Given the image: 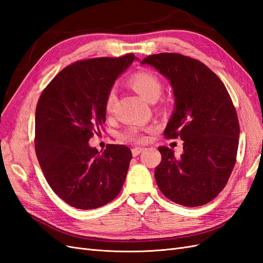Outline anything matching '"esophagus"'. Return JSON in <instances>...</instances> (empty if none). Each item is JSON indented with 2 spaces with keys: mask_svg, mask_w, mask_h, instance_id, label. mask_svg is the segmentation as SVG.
<instances>
[{
  "mask_svg": "<svg viewBox=\"0 0 263 263\" xmlns=\"http://www.w3.org/2000/svg\"><path fill=\"white\" fill-rule=\"evenodd\" d=\"M144 150V148H140V147H135V148H133L132 149V154H133V156L134 157H136V156H138L141 151Z\"/></svg>",
  "mask_w": 263,
  "mask_h": 263,
  "instance_id": "1",
  "label": "esophagus"
}]
</instances>
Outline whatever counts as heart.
<instances>
[{
    "mask_svg": "<svg viewBox=\"0 0 263 263\" xmlns=\"http://www.w3.org/2000/svg\"><path fill=\"white\" fill-rule=\"evenodd\" d=\"M129 85L140 95L142 99H145L150 103L156 102L159 98H160V95L162 93V83L160 81V79H159L158 76H156L155 73L150 72V71H147V70H141L135 73L129 79ZM115 101H116L115 92L109 91L105 102L106 112L109 113L110 110H112ZM122 138L125 140L136 142V144H141V142H145L147 139L146 135L142 134L137 128L127 130L123 135Z\"/></svg>",
    "mask_w": 263,
    "mask_h": 263,
    "instance_id": "b5f03b06",
    "label": "heart"
}]
</instances>
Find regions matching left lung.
Segmentation results:
<instances>
[{"instance_id": "8db88e82", "label": "left lung", "mask_w": 263, "mask_h": 263, "mask_svg": "<svg viewBox=\"0 0 263 263\" xmlns=\"http://www.w3.org/2000/svg\"><path fill=\"white\" fill-rule=\"evenodd\" d=\"M141 63L170 81L176 105L164 136L183 140L180 158L169 147L158 148L157 184L174 203L202 206L221 192L236 163L240 128L233 101L220 79L196 59L162 52Z\"/></svg>"}]
</instances>
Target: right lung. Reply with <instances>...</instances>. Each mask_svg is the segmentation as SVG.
Segmentation results:
<instances>
[{
    "label": "right lung",
    "mask_w": 263,
    "mask_h": 263,
    "mask_svg": "<svg viewBox=\"0 0 263 263\" xmlns=\"http://www.w3.org/2000/svg\"><path fill=\"white\" fill-rule=\"evenodd\" d=\"M135 59L93 58L55 76L38 100L35 150L49 186L72 208L93 210L121 192L132 160L124 145L98 151L89 145L105 123V102L116 79Z\"/></svg>",
    "instance_id": "right-lung-1"
}]
</instances>
